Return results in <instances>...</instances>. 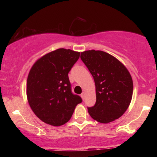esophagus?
Wrapping results in <instances>:
<instances>
[{
	"label": "esophagus",
	"mask_w": 157,
	"mask_h": 157,
	"mask_svg": "<svg viewBox=\"0 0 157 157\" xmlns=\"http://www.w3.org/2000/svg\"><path fill=\"white\" fill-rule=\"evenodd\" d=\"M81 97L82 98V100H84V98H85V93H82V94H81Z\"/></svg>",
	"instance_id": "esophagus-1"
}]
</instances>
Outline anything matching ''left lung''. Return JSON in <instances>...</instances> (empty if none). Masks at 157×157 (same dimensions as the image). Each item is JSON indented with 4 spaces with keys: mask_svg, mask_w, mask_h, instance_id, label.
<instances>
[{
    "mask_svg": "<svg viewBox=\"0 0 157 157\" xmlns=\"http://www.w3.org/2000/svg\"><path fill=\"white\" fill-rule=\"evenodd\" d=\"M80 57L95 84L96 102L88 107L89 115L101 123L119 118L132 98L133 81L128 70L116 57L101 50H86Z\"/></svg>",
    "mask_w": 157,
    "mask_h": 157,
    "instance_id": "left-lung-1",
    "label": "left lung"
}]
</instances>
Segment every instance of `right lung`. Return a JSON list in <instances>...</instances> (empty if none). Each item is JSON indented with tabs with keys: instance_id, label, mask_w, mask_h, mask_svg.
<instances>
[{
	"instance_id": "obj_1",
	"label": "right lung",
	"mask_w": 157,
	"mask_h": 157,
	"mask_svg": "<svg viewBox=\"0 0 157 157\" xmlns=\"http://www.w3.org/2000/svg\"><path fill=\"white\" fill-rule=\"evenodd\" d=\"M80 52L59 48L34 63L27 79V98L34 114L45 123L60 126L70 120L82 98L71 91L68 74Z\"/></svg>"
}]
</instances>
